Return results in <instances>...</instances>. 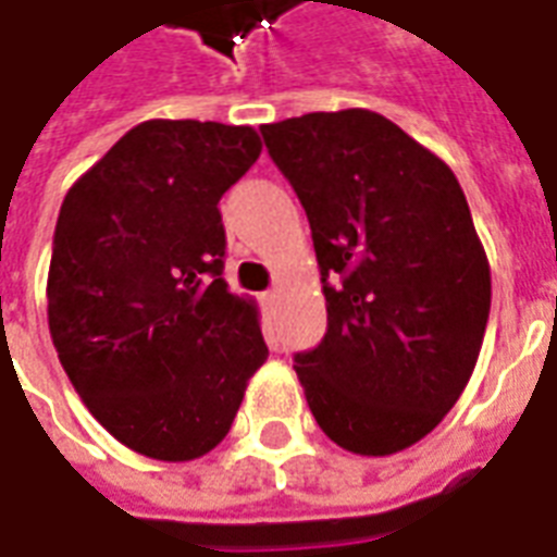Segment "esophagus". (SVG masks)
<instances>
[{
  "instance_id": "esophagus-1",
  "label": "esophagus",
  "mask_w": 557,
  "mask_h": 557,
  "mask_svg": "<svg viewBox=\"0 0 557 557\" xmlns=\"http://www.w3.org/2000/svg\"><path fill=\"white\" fill-rule=\"evenodd\" d=\"M274 301H277V289L262 292V305H265V307H274Z\"/></svg>"
}]
</instances>
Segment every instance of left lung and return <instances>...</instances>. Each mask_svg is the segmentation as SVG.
I'll return each mask as SVG.
<instances>
[{"mask_svg":"<svg viewBox=\"0 0 557 557\" xmlns=\"http://www.w3.org/2000/svg\"><path fill=\"white\" fill-rule=\"evenodd\" d=\"M313 235L329 329L295 352L319 428L356 455L413 446L468 386L492 274L449 165L383 114L262 126Z\"/></svg>","mask_w":557,"mask_h":557,"instance_id":"obj_1","label":"left lung"}]
</instances>
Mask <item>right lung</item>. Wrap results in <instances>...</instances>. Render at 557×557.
<instances>
[{
	"mask_svg": "<svg viewBox=\"0 0 557 557\" xmlns=\"http://www.w3.org/2000/svg\"><path fill=\"white\" fill-rule=\"evenodd\" d=\"M259 153L250 126L147 120L62 201L50 337L89 413L147 458L211 453L268 359L256 305L223 280L216 208Z\"/></svg>",
	"mask_w": 557,
	"mask_h": 557,
	"instance_id": "obj_1",
	"label": "right lung"
}]
</instances>
